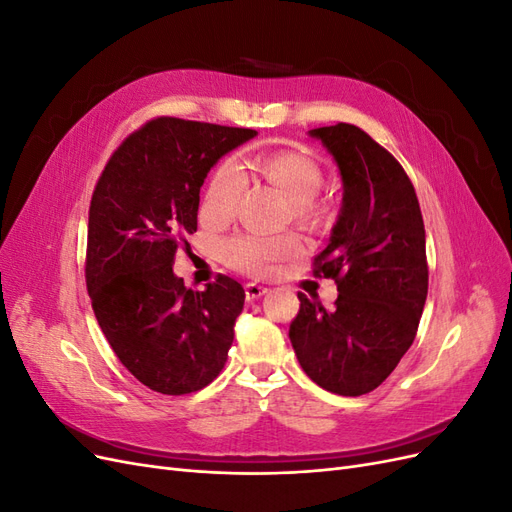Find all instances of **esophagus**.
<instances>
[{
  "label": "esophagus",
  "instance_id": "esophagus-1",
  "mask_svg": "<svg viewBox=\"0 0 512 512\" xmlns=\"http://www.w3.org/2000/svg\"><path fill=\"white\" fill-rule=\"evenodd\" d=\"M267 292V288L265 286H260V284H245V299L247 301H256V299H260L262 294Z\"/></svg>",
  "mask_w": 512,
  "mask_h": 512
}]
</instances>
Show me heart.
I'll use <instances>...</instances> for the list:
<instances>
[{
  "mask_svg": "<svg viewBox=\"0 0 512 512\" xmlns=\"http://www.w3.org/2000/svg\"><path fill=\"white\" fill-rule=\"evenodd\" d=\"M254 175L275 185L290 198V215L294 222L307 228H318L327 220V207L318 196L324 183L322 164L297 149H280L260 153L245 164ZM247 188V177L239 162L222 160L209 177L203 215L211 222H226L237 213ZM303 252V241L297 232H258L245 230L222 243V258L228 267L241 273L265 277L280 262L297 258Z\"/></svg>",
  "mask_w": 512,
  "mask_h": 512,
  "instance_id": "obj_1",
  "label": "heart"
}]
</instances>
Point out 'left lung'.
Returning <instances> with one entry per match:
<instances>
[{"instance_id":"left-lung-1","label":"left lung","mask_w":512,"mask_h":512,"mask_svg":"<svg viewBox=\"0 0 512 512\" xmlns=\"http://www.w3.org/2000/svg\"><path fill=\"white\" fill-rule=\"evenodd\" d=\"M339 166L344 205L316 277L337 284L335 307L299 292L290 342L305 374L344 397L374 391L412 346L427 299L425 224L401 164L352 123L309 132Z\"/></svg>"}]
</instances>
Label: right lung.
Listing matches in <instances>:
<instances>
[{"label":"right lung","mask_w":512,"mask_h":512,"mask_svg":"<svg viewBox=\"0 0 512 512\" xmlns=\"http://www.w3.org/2000/svg\"><path fill=\"white\" fill-rule=\"evenodd\" d=\"M250 128L156 117L108 158L91 194L85 282L121 365L162 395H188L220 376L245 290L218 275L205 290L173 273L196 232L200 185Z\"/></svg>","instance_id":"add662e5"}]
</instances>
